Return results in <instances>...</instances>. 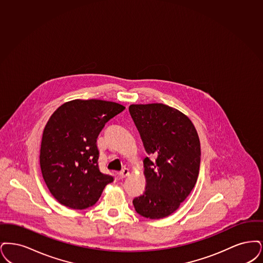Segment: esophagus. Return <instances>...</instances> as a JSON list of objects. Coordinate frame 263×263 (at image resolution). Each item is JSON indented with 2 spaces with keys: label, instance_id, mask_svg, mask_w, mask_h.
Returning a JSON list of instances; mask_svg holds the SVG:
<instances>
[{
  "label": "esophagus",
  "instance_id": "obj_1",
  "mask_svg": "<svg viewBox=\"0 0 263 263\" xmlns=\"http://www.w3.org/2000/svg\"><path fill=\"white\" fill-rule=\"evenodd\" d=\"M128 175H129V170H128V169H126V168L123 169L122 171L119 173V177H120L121 179H124V178H126V177H127Z\"/></svg>",
  "mask_w": 263,
  "mask_h": 263
}]
</instances>
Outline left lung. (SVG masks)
<instances>
[{
	"mask_svg": "<svg viewBox=\"0 0 263 263\" xmlns=\"http://www.w3.org/2000/svg\"><path fill=\"white\" fill-rule=\"evenodd\" d=\"M128 111L146 152L144 193L133 200L137 213L162 219L174 213L193 191L200 165V142L187 116L170 106L133 104Z\"/></svg>",
	"mask_w": 263,
	"mask_h": 263,
	"instance_id": "1",
	"label": "left lung"
}]
</instances>
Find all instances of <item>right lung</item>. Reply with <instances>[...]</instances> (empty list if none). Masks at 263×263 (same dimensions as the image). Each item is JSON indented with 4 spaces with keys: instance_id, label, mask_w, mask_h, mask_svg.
Returning <instances> with one entry per match:
<instances>
[{
    "instance_id": "1",
    "label": "right lung",
    "mask_w": 263,
    "mask_h": 263,
    "mask_svg": "<svg viewBox=\"0 0 263 263\" xmlns=\"http://www.w3.org/2000/svg\"><path fill=\"white\" fill-rule=\"evenodd\" d=\"M125 109L111 101L76 99L50 117L39 158L46 185L58 202L71 209L88 208L113 182L99 170L96 141L106 123Z\"/></svg>"
}]
</instances>
